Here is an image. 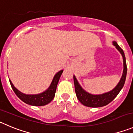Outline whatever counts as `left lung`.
Segmentation results:
<instances>
[{"instance_id": "8db88e82", "label": "left lung", "mask_w": 133, "mask_h": 133, "mask_svg": "<svg viewBox=\"0 0 133 133\" xmlns=\"http://www.w3.org/2000/svg\"><path fill=\"white\" fill-rule=\"evenodd\" d=\"M113 45L120 52L123 57V71L122 76L121 78L119 83L113 90L108 92L102 94H90L85 91L80 85L76 76L75 75L73 76L75 92H76L77 98L80 101V103L85 106L90 107V108H99V107L106 105L115 99V97L117 96L118 94L119 93L121 90L123 88L124 84H125L127 76V70L125 53L122 49L121 48L119 45L117 43L116 41H113Z\"/></svg>"}]
</instances>
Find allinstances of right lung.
Instances as JSON below:
<instances>
[{
    "mask_svg": "<svg viewBox=\"0 0 133 133\" xmlns=\"http://www.w3.org/2000/svg\"><path fill=\"white\" fill-rule=\"evenodd\" d=\"M63 72V70H61L56 73L49 87L42 93L37 94H25L16 88L10 80H9L10 83L14 93L24 103L34 106H43L49 103L54 98L58 80L60 79Z\"/></svg>",
    "mask_w": 133,
    "mask_h": 133,
    "instance_id": "add662e5",
    "label": "right lung"
}]
</instances>
